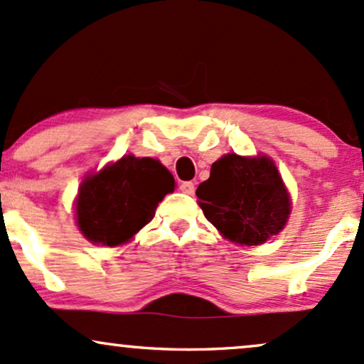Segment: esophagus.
<instances>
[{
	"mask_svg": "<svg viewBox=\"0 0 364 364\" xmlns=\"http://www.w3.org/2000/svg\"><path fill=\"white\" fill-rule=\"evenodd\" d=\"M181 191L183 192V194H194V191H196V186H194V182H182L181 183Z\"/></svg>",
	"mask_w": 364,
	"mask_h": 364,
	"instance_id": "esophagus-1",
	"label": "esophagus"
}]
</instances>
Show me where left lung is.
Masks as SVG:
<instances>
[{"label": "left lung", "mask_w": 364, "mask_h": 364, "mask_svg": "<svg viewBox=\"0 0 364 364\" xmlns=\"http://www.w3.org/2000/svg\"><path fill=\"white\" fill-rule=\"evenodd\" d=\"M196 196L204 216L225 238L262 245L284 228L291 199L274 161L228 153L211 165Z\"/></svg>", "instance_id": "obj_1"}]
</instances>
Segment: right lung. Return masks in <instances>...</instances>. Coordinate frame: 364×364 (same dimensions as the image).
I'll return each instance as SVG.
<instances>
[{
  "instance_id": "add662e5",
  "label": "right lung",
  "mask_w": 364,
  "mask_h": 364,
  "mask_svg": "<svg viewBox=\"0 0 364 364\" xmlns=\"http://www.w3.org/2000/svg\"><path fill=\"white\" fill-rule=\"evenodd\" d=\"M173 189V175L158 160L122 156L83 178L76 223L92 243L122 245L153 220L158 203Z\"/></svg>"
}]
</instances>
